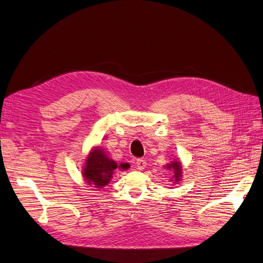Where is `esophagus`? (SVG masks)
<instances>
[{
	"mask_svg": "<svg viewBox=\"0 0 263 263\" xmlns=\"http://www.w3.org/2000/svg\"><path fill=\"white\" fill-rule=\"evenodd\" d=\"M146 166H147V162L144 159H139V160L136 161V167H137V170L143 171V170H145Z\"/></svg>",
	"mask_w": 263,
	"mask_h": 263,
	"instance_id": "obj_1",
	"label": "esophagus"
}]
</instances>
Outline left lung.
<instances>
[{"label":"left lung","instance_id":"obj_1","mask_svg":"<svg viewBox=\"0 0 263 263\" xmlns=\"http://www.w3.org/2000/svg\"><path fill=\"white\" fill-rule=\"evenodd\" d=\"M166 168L174 171V178H173V179L175 180V182L180 181V178H181V176H182V175H181L182 170H181V163H180V162H179V161H175V162L168 164L167 166H166Z\"/></svg>","mask_w":263,"mask_h":263}]
</instances>
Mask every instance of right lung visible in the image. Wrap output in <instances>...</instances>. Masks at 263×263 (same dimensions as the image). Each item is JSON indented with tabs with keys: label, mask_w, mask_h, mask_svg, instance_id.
Instances as JSON below:
<instances>
[{
	"label": "right lung",
	"mask_w": 263,
	"mask_h": 263,
	"mask_svg": "<svg viewBox=\"0 0 263 263\" xmlns=\"http://www.w3.org/2000/svg\"><path fill=\"white\" fill-rule=\"evenodd\" d=\"M129 167L130 165L128 163H120L118 165L106 156L104 150L96 147L86 159L85 166L83 168V177L87 183L95 185L97 189H101L109 183L116 168L124 171Z\"/></svg>",
	"instance_id": "1"
}]
</instances>
